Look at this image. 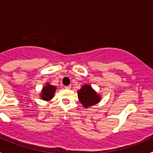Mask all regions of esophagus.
<instances>
[{
  "mask_svg": "<svg viewBox=\"0 0 153 153\" xmlns=\"http://www.w3.org/2000/svg\"><path fill=\"white\" fill-rule=\"evenodd\" d=\"M65 88H66V89H71V85H69V86H65Z\"/></svg>",
  "mask_w": 153,
  "mask_h": 153,
  "instance_id": "1",
  "label": "esophagus"
}]
</instances>
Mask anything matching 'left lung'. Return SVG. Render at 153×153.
<instances>
[{
    "mask_svg": "<svg viewBox=\"0 0 153 153\" xmlns=\"http://www.w3.org/2000/svg\"><path fill=\"white\" fill-rule=\"evenodd\" d=\"M78 95L80 102L85 108L95 105L101 101V96L89 84L81 86L78 90Z\"/></svg>",
    "mask_w": 153,
    "mask_h": 153,
    "instance_id": "8db88e82",
    "label": "left lung"
}]
</instances>
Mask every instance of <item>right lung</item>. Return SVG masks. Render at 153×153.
I'll return each mask as SVG.
<instances>
[{"label":"right lung","instance_id":"add662e5","mask_svg":"<svg viewBox=\"0 0 153 153\" xmlns=\"http://www.w3.org/2000/svg\"><path fill=\"white\" fill-rule=\"evenodd\" d=\"M56 87L54 86L50 85V84H47V85L43 87L42 91L41 93V98L44 101H50L54 97Z\"/></svg>","mask_w":153,"mask_h":153}]
</instances>
